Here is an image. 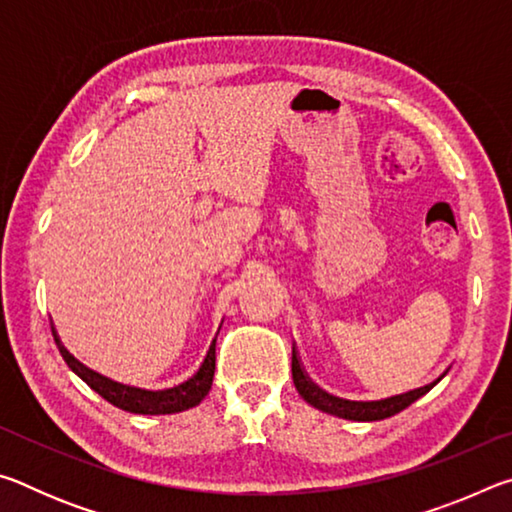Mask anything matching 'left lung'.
<instances>
[{"label": "left lung", "mask_w": 512, "mask_h": 512, "mask_svg": "<svg viewBox=\"0 0 512 512\" xmlns=\"http://www.w3.org/2000/svg\"><path fill=\"white\" fill-rule=\"evenodd\" d=\"M447 370L449 368H445L436 379L420 388H411V391L397 393L391 397H381V400L361 402V400H343V397L327 393L318 384H314V381H311L305 372V368H302L296 343H293V357H291L293 384H296V391L300 393L302 400L314 406V409H318V411L336 415V418H343V420H354V422H375V420L391 418V415L404 411L406 406H411L415 400H420L422 395H427L431 388L447 375Z\"/></svg>", "instance_id": "obj_1"}]
</instances>
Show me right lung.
<instances>
[{
	"label": "right lung",
	"instance_id": "right-lung-1",
	"mask_svg": "<svg viewBox=\"0 0 512 512\" xmlns=\"http://www.w3.org/2000/svg\"><path fill=\"white\" fill-rule=\"evenodd\" d=\"M51 332H54V341L58 345V350H60V354H63L67 366L72 368V372H76V375H79L94 393H99L103 400L110 402L112 406H117V409H121V411L137 413V415L180 413V411L192 409V406H196V404H201L205 400V395L210 393V388H212L214 366H216V348H214L216 336L212 339L210 348H207V354L201 361V366H198V370L192 377L180 381V384L171 386V388L149 391V388L121 384V381H115L106 375H101V372H97V370L88 368L85 363H81L72 352L65 348L56 332L54 323H51Z\"/></svg>",
	"mask_w": 512,
	"mask_h": 512
}]
</instances>
